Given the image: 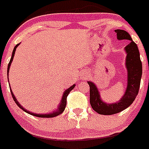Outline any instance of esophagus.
I'll return each instance as SVG.
<instances>
[{"instance_id": "1", "label": "esophagus", "mask_w": 149, "mask_h": 149, "mask_svg": "<svg viewBox=\"0 0 149 149\" xmlns=\"http://www.w3.org/2000/svg\"><path fill=\"white\" fill-rule=\"evenodd\" d=\"M88 73L86 71H83L81 74V80H87V78H88Z\"/></svg>"}]
</instances>
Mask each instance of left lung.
Here are the masks:
<instances>
[{
  "instance_id": "obj_1",
  "label": "left lung",
  "mask_w": 149,
  "mask_h": 149,
  "mask_svg": "<svg viewBox=\"0 0 149 149\" xmlns=\"http://www.w3.org/2000/svg\"><path fill=\"white\" fill-rule=\"evenodd\" d=\"M115 32L117 34L118 40H128L130 41L125 47L127 87L124 95L118 102L107 103L102 99L96 84L91 81H88L90 86V104L91 108L100 115H114L130 106L139 93L142 74V65L137 45L132 41L130 34L125 31L117 29L115 30Z\"/></svg>"
}]
</instances>
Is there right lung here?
Segmentation results:
<instances>
[{"mask_svg": "<svg viewBox=\"0 0 149 149\" xmlns=\"http://www.w3.org/2000/svg\"><path fill=\"white\" fill-rule=\"evenodd\" d=\"M19 45H20V44L17 45L16 46L14 47V50H13V52H12V55H11V58H10V62H9V64H8V73H9V70H10V65H11V63H12V61H13V59H14V54H15V51H16L17 47H18ZM74 87H75V84H73V85H71V86L69 88L66 89V90L64 91V93H63L62 97H61V100L60 104H59V105H58V109H57V110H55V111H54L53 112L47 113V114H36V113H33L32 111H29L28 110L25 109V108H24V107H22V105H21V104H20V103L17 102V98L15 97V96L14 95V93L12 92V90H11V88H10V92H11V95H12L13 99H14V101L15 102V103L17 104V106H18L19 108H21V109H22L23 111H24L25 112L28 113V114H30V115H34V116H36V117H39V118H53V117H56V116H58V115H59L60 114H61V113L64 111L65 107H66V104H67L68 95V94L70 93V91H71L72 89H74Z\"/></svg>", "mask_w": 149, "mask_h": 149, "instance_id": "1", "label": "right lung"}]
</instances>
